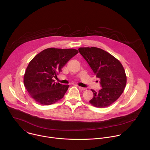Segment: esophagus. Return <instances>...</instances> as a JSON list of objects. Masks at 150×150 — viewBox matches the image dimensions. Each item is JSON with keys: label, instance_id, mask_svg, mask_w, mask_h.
I'll list each match as a JSON object with an SVG mask.
<instances>
[{"label": "esophagus", "instance_id": "esophagus-1", "mask_svg": "<svg viewBox=\"0 0 150 150\" xmlns=\"http://www.w3.org/2000/svg\"><path fill=\"white\" fill-rule=\"evenodd\" d=\"M78 88L79 89V90H85V88H83V87H79V86H78Z\"/></svg>", "mask_w": 150, "mask_h": 150}]
</instances>
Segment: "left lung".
Segmentation results:
<instances>
[{"label":"left lung","instance_id":"8db88e82","mask_svg":"<svg viewBox=\"0 0 150 150\" xmlns=\"http://www.w3.org/2000/svg\"><path fill=\"white\" fill-rule=\"evenodd\" d=\"M79 52L87 61L102 88L91 89L94 96L90 103L98 108H107L121 96L126 84V76L121 63L105 50L95 47H80Z\"/></svg>","mask_w":150,"mask_h":150}]
</instances>
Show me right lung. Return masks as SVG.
<instances>
[{"mask_svg": "<svg viewBox=\"0 0 150 150\" xmlns=\"http://www.w3.org/2000/svg\"><path fill=\"white\" fill-rule=\"evenodd\" d=\"M78 53L74 49L49 48L30 61L25 72L24 83L33 98L41 104L50 105L63 97L69 85L54 82V78Z\"/></svg>", "mask_w": 150, "mask_h": 150, "instance_id": "right-lung-1", "label": "right lung"}]
</instances>
